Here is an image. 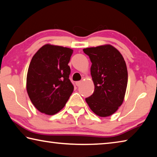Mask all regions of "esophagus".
Here are the masks:
<instances>
[{
  "mask_svg": "<svg viewBox=\"0 0 157 157\" xmlns=\"http://www.w3.org/2000/svg\"><path fill=\"white\" fill-rule=\"evenodd\" d=\"M81 83H82L81 81H78V82H75V84H76V85H77V86H80Z\"/></svg>",
  "mask_w": 157,
  "mask_h": 157,
  "instance_id": "esophagus-1",
  "label": "esophagus"
}]
</instances>
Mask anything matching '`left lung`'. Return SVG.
<instances>
[{"label": "left lung", "instance_id": "8db88e82", "mask_svg": "<svg viewBox=\"0 0 157 157\" xmlns=\"http://www.w3.org/2000/svg\"><path fill=\"white\" fill-rule=\"evenodd\" d=\"M83 51L92 63L91 75L95 86L94 94L85 100L96 115L109 116L124 100L128 80L126 63L111 45L87 48Z\"/></svg>", "mask_w": 157, "mask_h": 157}]
</instances>
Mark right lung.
Segmentation results:
<instances>
[{
  "mask_svg": "<svg viewBox=\"0 0 157 157\" xmlns=\"http://www.w3.org/2000/svg\"><path fill=\"white\" fill-rule=\"evenodd\" d=\"M73 50L46 44L37 51L29 66L26 89L31 102L40 112L54 115L62 109L73 91L69 79Z\"/></svg>",
  "mask_w": 157,
  "mask_h": 157,
  "instance_id": "1",
  "label": "right lung"
}]
</instances>
